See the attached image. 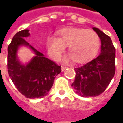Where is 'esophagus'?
I'll return each mask as SVG.
<instances>
[{"label": "esophagus", "instance_id": "esophagus-1", "mask_svg": "<svg viewBox=\"0 0 123 123\" xmlns=\"http://www.w3.org/2000/svg\"><path fill=\"white\" fill-rule=\"evenodd\" d=\"M66 68H67V67L64 66H62V68H62V71H64V70H65V69Z\"/></svg>", "mask_w": 123, "mask_h": 123}]
</instances>
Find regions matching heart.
<instances>
[{"mask_svg":"<svg viewBox=\"0 0 123 123\" xmlns=\"http://www.w3.org/2000/svg\"><path fill=\"white\" fill-rule=\"evenodd\" d=\"M59 38L49 36L46 46L53 59L59 58L68 46V52L77 63H83L97 54L100 46V37L93 30L83 28H65L58 32Z\"/></svg>","mask_w":123,"mask_h":123,"instance_id":"heart-1","label":"heart"}]
</instances>
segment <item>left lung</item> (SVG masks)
<instances>
[{
    "label": "left lung",
    "instance_id": "obj_1",
    "mask_svg": "<svg viewBox=\"0 0 123 123\" xmlns=\"http://www.w3.org/2000/svg\"><path fill=\"white\" fill-rule=\"evenodd\" d=\"M93 29L101 41V54L82 66L75 68L71 86L83 97L98 96L105 90L115 74V48L111 38L98 29Z\"/></svg>",
    "mask_w": 123,
    "mask_h": 123
}]
</instances>
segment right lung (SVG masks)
<instances>
[{
  "label": "right lung",
  "mask_w": 123,
  "mask_h": 123,
  "mask_svg": "<svg viewBox=\"0 0 123 123\" xmlns=\"http://www.w3.org/2000/svg\"><path fill=\"white\" fill-rule=\"evenodd\" d=\"M29 36L28 29L18 32L8 46V73L18 90L26 98H42L53 86L55 77L61 73V66L45 57L44 54L30 46L24 37ZM20 45H29L36 57L24 66L17 59L16 52Z\"/></svg>",
  "instance_id": "right-lung-1"
}]
</instances>
